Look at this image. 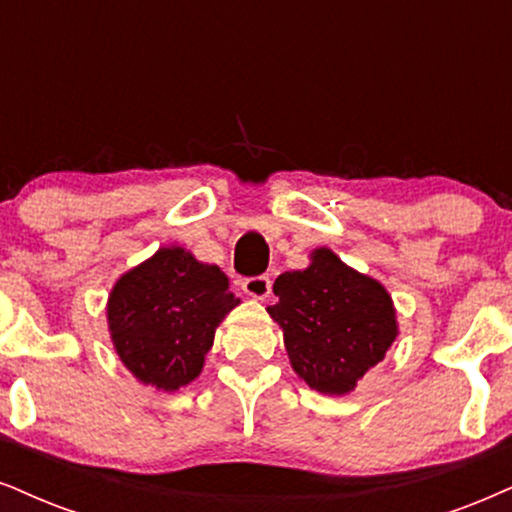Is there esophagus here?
Masks as SVG:
<instances>
[{"label": "esophagus", "mask_w": 512, "mask_h": 512, "mask_svg": "<svg viewBox=\"0 0 512 512\" xmlns=\"http://www.w3.org/2000/svg\"><path fill=\"white\" fill-rule=\"evenodd\" d=\"M242 289L246 296H251V299L256 301H263L270 296V277L266 275H256V277H246L242 280Z\"/></svg>", "instance_id": "obj_1"}]
</instances>
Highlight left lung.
Wrapping results in <instances>:
<instances>
[{"label":"left lung","mask_w":512,"mask_h":512,"mask_svg":"<svg viewBox=\"0 0 512 512\" xmlns=\"http://www.w3.org/2000/svg\"><path fill=\"white\" fill-rule=\"evenodd\" d=\"M308 258L304 270L277 277V304L268 313L296 375L320 394L346 396L399 337L396 308L380 280L346 266L327 246Z\"/></svg>","instance_id":"1"}]
</instances>
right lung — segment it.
<instances>
[{
  "label": "right lung",
  "instance_id": "1",
  "mask_svg": "<svg viewBox=\"0 0 512 512\" xmlns=\"http://www.w3.org/2000/svg\"><path fill=\"white\" fill-rule=\"evenodd\" d=\"M239 306L218 266L185 246H161L130 268L106 301L113 349L137 382L178 391L204 370L218 325Z\"/></svg>",
  "mask_w": 512,
  "mask_h": 512
}]
</instances>
